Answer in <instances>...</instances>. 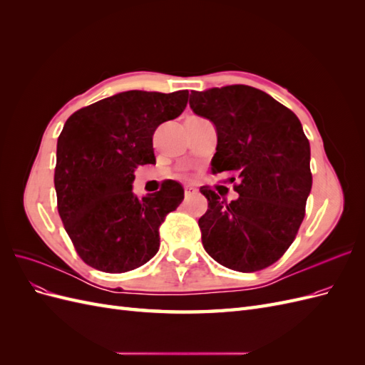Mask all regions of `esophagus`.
<instances>
[{
	"label": "esophagus",
	"instance_id": "obj_1",
	"mask_svg": "<svg viewBox=\"0 0 365 365\" xmlns=\"http://www.w3.org/2000/svg\"><path fill=\"white\" fill-rule=\"evenodd\" d=\"M195 192H196L195 187H192V185H187V187H185V190H184V193H185V197L192 196Z\"/></svg>",
	"mask_w": 365,
	"mask_h": 365
}]
</instances>
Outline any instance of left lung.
<instances>
[{
	"instance_id": "1",
	"label": "left lung",
	"mask_w": 365,
	"mask_h": 365,
	"mask_svg": "<svg viewBox=\"0 0 365 365\" xmlns=\"http://www.w3.org/2000/svg\"><path fill=\"white\" fill-rule=\"evenodd\" d=\"M189 103L216 126L212 172H236L239 178L233 201L201 187L208 201L197 222L202 245L225 268H267L291 247L312 189L311 146L300 120L248 85L193 91Z\"/></svg>"
}]
</instances>
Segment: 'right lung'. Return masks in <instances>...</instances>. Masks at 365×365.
Returning <instances> with one entry per match:
<instances>
[{"mask_svg":"<svg viewBox=\"0 0 365 365\" xmlns=\"http://www.w3.org/2000/svg\"><path fill=\"white\" fill-rule=\"evenodd\" d=\"M189 91H125L76 111L58 138V212L81 259L103 272H126L160 248V225L184 200L176 181L141 200L137 165L153 164L152 135L187 106Z\"/></svg>","mask_w":365,"mask_h":365,"instance_id":"add662e5","label":"right lung"}]
</instances>
